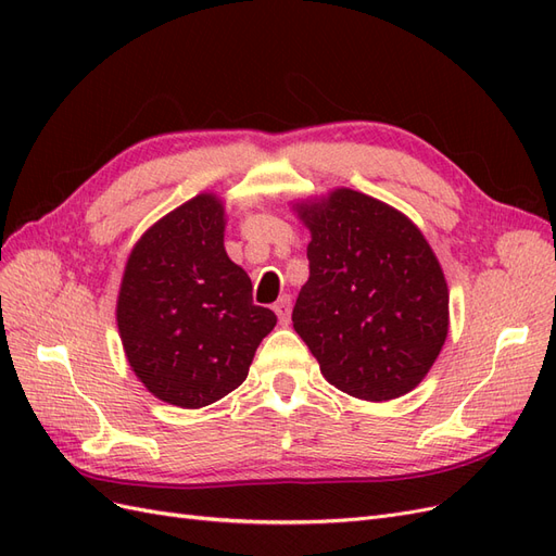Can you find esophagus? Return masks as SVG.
Returning <instances> with one entry per match:
<instances>
[{
    "instance_id": "esophagus-1",
    "label": "esophagus",
    "mask_w": 556,
    "mask_h": 556,
    "mask_svg": "<svg viewBox=\"0 0 556 556\" xmlns=\"http://www.w3.org/2000/svg\"><path fill=\"white\" fill-rule=\"evenodd\" d=\"M274 311H276L278 319H280V325H290V315H292V299H290V294H282L276 301Z\"/></svg>"
}]
</instances>
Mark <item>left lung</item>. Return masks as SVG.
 <instances>
[{
	"mask_svg": "<svg viewBox=\"0 0 556 556\" xmlns=\"http://www.w3.org/2000/svg\"><path fill=\"white\" fill-rule=\"evenodd\" d=\"M311 231V276L292 311L336 390L390 401L425 380L447 339L450 292L408 215L350 188L292 206Z\"/></svg>",
	"mask_w": 556,
	"mask_h": 556,
	"instance_id": "obj_1",
	"label": "left lung"
}]
</instances>
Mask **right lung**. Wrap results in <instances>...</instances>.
Here are the masks:
<instances>
[{"label":"right lung","mask_w":556,"mask_h":556,"mask_svg":"<svg viewBox=\"0 0 556 556\" xmlns=\"http://www.w3.org/2000/svg\"><path fill=\"white\" fill-rule=\"evenodd\" d=\"M223 199L201 192L134 243L115 319L146 390L178 408H204L248 378L274 311L252 304V282L225 250Z\"/></svg>","instance_id":"1"}]
</instances>
